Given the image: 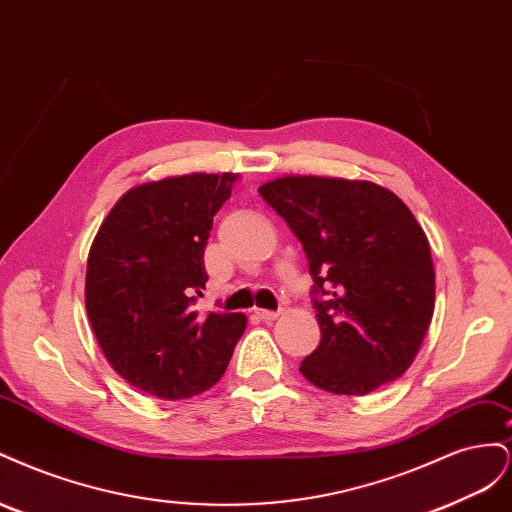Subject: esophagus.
I'll use <instances>...</instances> for the list:
<instances>
[{"instance_id": "obj_1", "label": "esophagus", "mask_w": 512, "mask_h": 512, "mask_svg": "<svg viewBox=\"0 0 512 512\" xmlns=\"http://www.w3.org/2000/svg\"><path fill=\"white\" fill-rule=\"evenodd\" d=\"M254 314L262 320V322H273L280 318V312H269V309H254Z\"/></svg>"}]
</instances>
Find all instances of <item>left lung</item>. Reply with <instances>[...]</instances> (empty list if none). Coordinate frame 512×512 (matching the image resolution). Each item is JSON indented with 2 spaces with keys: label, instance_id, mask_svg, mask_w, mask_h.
<instances>
[{
  "label": "left lung",
  "instance_id": "left-lung-1",
  "mask_svg": "<svg viewBox=\"0 0 512 512\" xmlns=\"http://www.w3.org/2000/svg\"><path fill=\"white\" fill-rule=\"evenodd\" d=\"M260 196L301 241L314 277L320 346L307 382L367 395L416 359L436 305L427 235L404 200L371 181L286 175Z\"/></svg>",
  "mask_w": 512,
  "mask_h": 512
}]
</instances>
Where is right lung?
<instances>
[{
  "label": "right lung",
  "mask_w": 512,
  "mask_h": 512,
  "mask_svg": "<svg viewBox=\"0 0 512 512\" xmlns=\"http://www.w3.org/2000/svg\"><path fill=\"white\" fill-rule=\"evenodd\" d=\"M237 173L134 185L91 243L85 307L106 361L134 389L166 401L205 393L228 367L243 314L198 316L213 215Z\"/></svg>",
  "instance_id": "add662e5"
}]
</instances>
